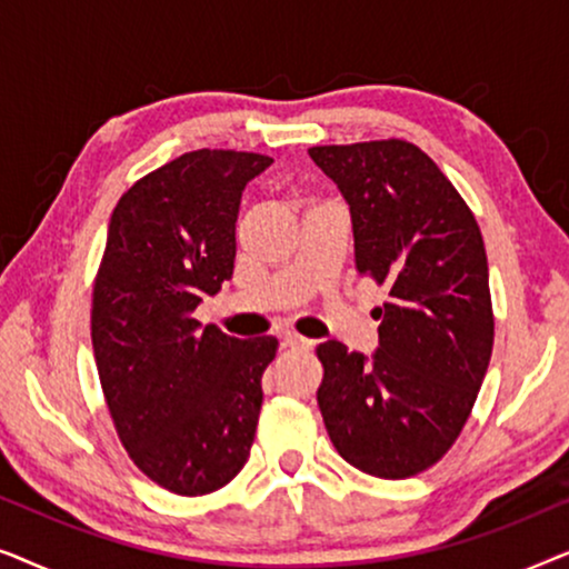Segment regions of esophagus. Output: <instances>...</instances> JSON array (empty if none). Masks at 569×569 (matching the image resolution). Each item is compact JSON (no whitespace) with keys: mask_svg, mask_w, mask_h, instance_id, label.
I'll use <instances>...</instances> for the list:
<instances>
[{"mask_svg":"<svg viewBox=\"0 0 569 569\" xmlns=\"http://www.w3.org/2000/svg\"><path fill=\"white\" fill-rule=\"evenodd\" d=\"M279 337H282V345L284 347H298V349H310V347H313V341L306 339V337H300V333H295V331H282V333H279Z\"/></svg>","mask_w":569,"mask_h":569,"instance_id":"esophagus-1","label":"esophagus"}]
</instances>
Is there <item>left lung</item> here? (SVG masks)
Returning a JSON list of instances; mask_svg holds the SVG:
<instances>
[{"instance_id":"left-lung-1","label":"left lung","mask_w":569,"mask_h":569,"mask_svg":"<svg viewBox=\"0 0 569 569\" xmlns=\"http://www.w3.org/2000/svg\"><path fill=\"white\" fill-rule=\"evenodd\" d=\"M349 207L360 277L388 287L378 349L318 347L333 448L355 469L407 479L438 463L471 415L492 357L485 240L453 183L419 147H310Z\"/></svg>"}]
</instances>
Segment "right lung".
<instances>
[{
    "label": "right lung",
    "instance_id": "1",
    "mask_svg": "<svg viewBox=\"0 0 569 569\" xmlns=\"http://www.w3.org/2000/svg\"><path fill=\"white\" fill-rule=\"evenodd\" d=\"M271 158L197 150L123 193L92 290V349L131 461L176 495L236 479L251 453L274 337L238 339L193 310L232 277L243 189Z\"/></svg>",
    "mask_w": 569,
    "mask_h": 569
}]
</instances>
